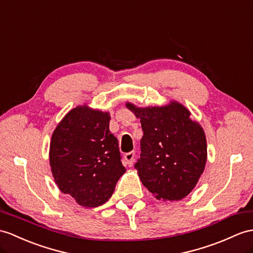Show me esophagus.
Wrapping results in <instances>:
<instances>
[{
	"instance_id": "obj_1",
	"label": "esophagus",
	"mask_w": 253,
	"mask_h": 253,
	"mask_svg": "<svg viewBox=\"0 0 253 253\" xmlns=\"http://www.w3.org/2000/svg\"><path fill=\"white\" fill-rule=\"evenodd\" d=\"M134 158H135V151H130L126 153L125 159H126V162L128 166H132L134 163Z\"/></svg>"
}]
</instances>
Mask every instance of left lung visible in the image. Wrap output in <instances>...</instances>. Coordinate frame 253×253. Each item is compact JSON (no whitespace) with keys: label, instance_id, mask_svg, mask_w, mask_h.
<instances>
[{"label":"left lung","instance_id":"8db88e82","mask_svg":"<svg viewBox=\"0 0 253 253\" xmlns=\"http://www.w3.org/2000/svg\"><path fill=\"white\" fill-rule=\"evenodd\" d=\"M126 107L140 118L143 138L135 163L141 182L158 200L179 201L198 183L205 169V133L181 104L138 108Z\"/></svg>","mask_w":253,"mask_h":253}]
</instances>
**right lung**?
Segmentation results:
<instances>
[{
	"label": "right lung",
	"mask_w": 253,
	"mask_h": 253,
	"mask_svg": "<svg viewBox=\"0 0 253 253\" xmlns=\"http://www.w3.org/2000/svg\"><path fill=\"white\" fill-rule=\"evenodd\" d=\"M109 120L108 113L78 106L52 134L49 160L54 181L80 206L97 207L107 202L126 171Z\"/></svg>",
	"instance_id": "obj_1"
}]
</instances>
